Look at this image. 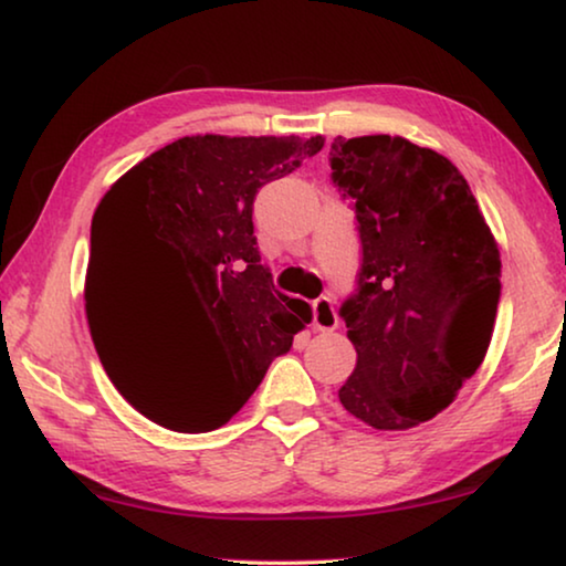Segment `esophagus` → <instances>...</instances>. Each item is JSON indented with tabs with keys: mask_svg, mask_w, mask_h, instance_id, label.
Wrapping results in <instances>:
<instances>
[{
	"mask_svg": "<svg viewBox=\"0 0 566 566\" xmlns=\"http://www.w3.org/2000/svg\"><path fill=\"white\" fill-rule=\"evenodd\" d=\"M314 329L319 332H332L337 329L339 324V316H337V308H335V301L329 296H322L314 301Z\"/></svg>",
	"mask_w": 566,
	"mask_h": 566,
	"instance_id": "esophagus-1",
	"label": "esophagus"
}]
</instances>
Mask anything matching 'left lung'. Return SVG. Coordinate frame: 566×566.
Returning <instances> with one entry per match:
<instances>
[{"label": "left lung", "instance_id": "left-lung-1", "mask_svg": "<svg viewBox=\"0 0 566 566\" xmlns=\"http://www.w3.org/2000/svg\"><path fill=\"white\" fill-rule=\"evenodd\" d=\"M332 180L355 203L363 265L343 314L358 353L339 401L409 430L482 366L500 301V247L459 167L401 136H337Z\"/></svg>", "mask_w": 566, "mask_h": 566}]
</instances>
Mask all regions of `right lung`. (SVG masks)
Returning a JSON list of instances; mask_svg holds the SVG:
<instances>
[{
  "label": "right lung",
  "mask_w": 566,
  "mask_h": 566,
  "mask_svg": "<svg viewBox=\"0 0 566 566\" xmlns=\"http://www.w3.org/2000/svg\"><path fill=\"white\" fill-rule=\"evenodd\" d=\"M324 136H185L130 167L92 216L84 312L92 343L128 405L161 428L227 424L312 306L273 289L252 203L262 185L322 151ZM185 292L207 337L175 354L150 304Z\"/></svg>",
  "instance_id": "1"
}]
</instances>
